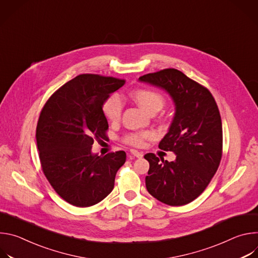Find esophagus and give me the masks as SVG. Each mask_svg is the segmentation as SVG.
Returning <instances> with one entry per match:
<instances>
[{"label": "esophagus", "mask_w": 258, "mask_h": 258, "mask_svg": "<svg viewBox=\"0 0 258 258\" xmlns=\"http://www.w3.org/2000/svg\"><path fill=\"white\" fill-rule=\"evenodd\" d=\"M131 153H132L133 156H135V157H137V158H142V157H143V153H142V152H139V151H137V150H135V149H132V150H131Z\"/></svg>", "instance_id": "1"}]
</instances>
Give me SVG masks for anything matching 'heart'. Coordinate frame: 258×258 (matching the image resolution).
<instances>
[{
  "label": "heart",
  "instance_id": "b5f03b06",
  "mask_svg": "<svg viewBox=\"0 0 258 258\" xmlns=\"http://www.w3.org/2000/svg\"><path fill=\"white\" fill-rule=\"evenodd\" d=\"M132 99L137 102L144 110L149 113H155L163 107L164 98L163 96L152 89L140 88L134 90L131 93ZM122 102L117 96H111L108 98L103 104V113L110 122H116L119 120L122 112ZM153 134L149 131L134 132L125 135L122 141L134 147H143L146 141L151 140Z\"/></svg>",
  "mask_w": 258,
  "mask_h": 258
}]
</instances>
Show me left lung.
Segmentation results:
<instances>
[{
	"label": "left lung",
	"mask_w": 258,
	"mask_h": 258,
	"mask_svg": "<svg viewBox=\"0 0 258 258\" xmlns=\"http://www.w3.org/2000/svg\"><path fill=\"white\" fill-rule=\"evenodd\" d=\"M165 90L175 105L168 133L159 148L176 155L168 162L154 153L144 157L150 167L146 188L160 202L181 206L195 200L206 189L223 155V125L211 93L177 69L166 68L141 78Z\"/></svg>",
	"instance_id": "left-lung-1"
}]
</instances>
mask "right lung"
Segmentation results:
<instances>
[{"label":"right lung","instance_id":"right-lung-1","mask_svg":"<svg viewBox=\"0 0 258 258\" xmlns=\"http://www.w3.org/2000/svg\"><path fill=\"white\" fill-rule=\"evenodd\" d=\"M124 84L112 77L80 75L42 109L35 134L42 169L56 193L73 206L89 207L107 197L125 162L124 151L98 156L91 150L95 141L108 138L104 102Z\"/></svg>","mask_w":258,"mask_h":258}]
</instances>
